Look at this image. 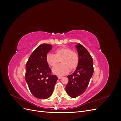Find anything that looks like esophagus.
<instances>
[{
    "label": "esophagus",
    "mask_w": 121,
    "mask_h": 121,
    "mask_svg": "<svg viewBox=\"0 0 121 121\" xmlns=\"http://www.w3.org/2000/svg\"><path fill=\"white\" fill-rule=\"evenodd\" d=\"M57 77H58V79H61V78H63V76H57Z\"/></svg>",
    "instance_id": "34e87169"
}]
</instances>
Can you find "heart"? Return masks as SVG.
<instances>
[{"instance_id": "heart-1", "label": "heart", "mask_w": 121, "mask_h": 121, "mask_svg": "<svg viewBox=\"0 0 121 121\" xmlns=\"http://www.w3.org/2000/svg\"><path fill=\"white\" fill-rule=\"evenodd\" d=\"M60 59L62 64L52 69V72L57 75L66 74L69 72V68L71 69L75 68L78 64L79 56L76 52H73L72 49L67 47L56 50V54L49 53L46 56L47 63L52 67L55 66Z\"/></svg>"}]
</instances>
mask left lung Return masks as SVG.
<instances>
[{"label": "left lung", "instance_id": "left-lung-1", "mask_svg": "<svg viewBox=\"0 0 121 121\" xmlns=\"http://www.w3.org/2000/svg\"><path fill=\"white\" fill-rule=\"evenodd\" d=\"M79 61L75 71L68 76L69 82L65 91L69 95L75 98L83 94L88 86L93 73V61L88 50L81 44L76 45Z\"/></svg>", "mask_w": 121, "mask_h": 121}]
</instances>
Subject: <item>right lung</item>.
<instances>
[{
	"label": "right lung",
	"mask_w": 121,
	"mask_h": 121,
	"mask_svg": "<svg viewBox=\"0 0 121 121\" xmlns=\"http://www.w3.org/2000/svg\"><path fill=\"white\" fill-rule=\"evenodd\" d=\"M52 47L46 43L38 46L26 65V81L33 95L38 99H45L52 95L58 79L56 75L51 74L52 69L46 61Z\"/></svg>",
	"instance_id": "right-lung-1"
}]
</instances>
